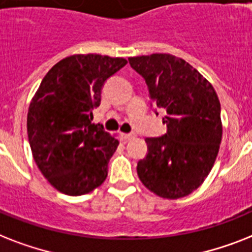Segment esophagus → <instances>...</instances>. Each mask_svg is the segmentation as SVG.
<instances>
[{"label":"esophagus","instance_id":"1","mask_svg":"<svg viewBox=\"0 0 252 252\" xmlns=\"http://www.w3.org/2000/svg\"><path fill=\"white\" fill-rule=\"evenodd\" d=\"M120 137H122L123 141H129V140H132L133 137H134V134H133V133H122V134H120Z\"/></svg>","mask_w":252,"mask_h":252}]
</instances>
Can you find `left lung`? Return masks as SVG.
I'll list each match as a JSON object with an SVG mask.
<instances>
[{
  "instance_id": "obj_1",
  "label": "left lung",
  "mask_w": 252,
  "mask_h": 252,
  "mask_svg": "<svg viewBox=\"0 0 252 252\" xmlns=\"http://www.w3.org/2000/svg\"><path fill=\"white\" fill-rule=\"evenodd\" d=\"M146 81L151 101L167 115V133L146 138L149 153L137 164L141 183L165 199L198 189L218 157L222 137L220 101L212 84L172 54L130 57Z\"/></svg>"
}]
</instances>
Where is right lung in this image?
Wrapping results in <instances>:
<instances>
[{"instance_id": "add662e5", "label": "right lung", "mask_w": 252, "mask_h": 252, "mask_svg": "<svg viewBox=\"0 0 252 252\" xmlns=\"http://www.w3.org/2000/svg\"><path fill=\"white\" fill-rule=\"evenodd\" d=\"M128 61L99 54L66 57L49 69L28 107L27 133L33 159L53 188L83 195L101 186L119 141L94 126L106 80Z\"/></svg>"}]
</instances>
